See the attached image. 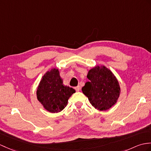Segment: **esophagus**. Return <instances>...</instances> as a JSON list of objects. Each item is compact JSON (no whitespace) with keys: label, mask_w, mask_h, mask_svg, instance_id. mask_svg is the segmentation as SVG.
<instances>
[{"label":"esophagus","mask_w":151,"mask_h":151,"mask_svg":"<svg viewBox=\"0 0 151 151\" xmlns=\"http://www.w3.org/2000/svg\"><path fill=\"white\" fill-rule=\"evenodd\" d=\"M75 89L76 90V92H78L80 91V86H77V87H75Z\"/></svg>","instance_id":"esophagus-1"}]
</instances>
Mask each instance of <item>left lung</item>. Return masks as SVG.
<instances>
[{"label":"left lung","instance_id":"left-lung-1","mask_svg":"<svg viewBox=\"0 0 151 151\" xmlns=\"http://www.w3.org/2000/svg\"><path fill=\"white\" fill-rule=\"evenodd\" d=\"M87 78L89 82L82 91L94 107L99 111H107L116 104L120 87L109 69L103 65H96L88 71Z\"/></svg>","mask_w":151,"mask_h":151}]
</instances>
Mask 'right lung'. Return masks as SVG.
<instances>
[{
    "label": "right lung",
    "mask_w": 151,
    "mask_h": 151,
    "mask_svg": "<svg viewBox=\"0 0 151 151\" xmlns=\"http://www.w3.org/2000/svg\"><path fill=\"white\" fill-rule=\"evenodd\" d=\"M75 90L63 85V81L57 68L45 73L38 84L37 98L45 110L57 113L67 106L68 100Z\"/></svg>",
    "instance_id": "1"
}]
</instances>
